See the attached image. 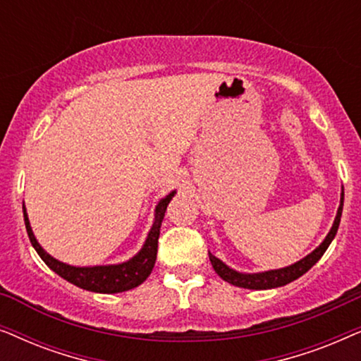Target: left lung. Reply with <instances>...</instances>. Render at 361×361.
<instances>
[{
	"mask_svg": "<svg viewBox=\"0 0 361 361\" xmlns=\"http://www.w3.org/2000/svg\"><path fill=\"white\" fill-rule=\"evenodd\" d=\"M342 210H343V189H342V195H340V205H338L337 215H335L334 225L327 233V236L324 238L322 243H320L317 248L312 251V253L304 256L302 259L295 261L294 264L286 266V268L269 269V271H263V273H240V271L230 268V266L225 264L224 261L219 259L212 253H209L210 263H212V266H214L215 273L219 274L221 279L226 281V283L233 284V286H238V288H245V289L281 288V286L293 283V281H295L302 274L307 273V271L312 268V266L317 263L320 258H322L324 253L329 248V245L332 243L335 235H337V230L340 225V216H342Z\"/></svg>",
	"mask_w": 361,
	"mask_h": 361,
	"instance_id": "obj_1",
	"label": "left lung"
}]
</instances>
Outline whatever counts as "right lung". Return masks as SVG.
Segmentation results:
<instances>
[{"instance_id": "obj_1", "label": "right lung", "mask_w": 361, "mask_h": 361, "mask_svg": "<svg viewBox=\"0 0 361 361\" xmlns=\"http://www.w3.org/2000/svg\"><path fill=\"white\" fill-rule=\"evenodd\" d=\"M176 195V190H172L169 195L157 202L154 209V221L149 233L146 236L145 245L137 253L128 261L118 264H102V266H72L67 263H62L47 253L46 250L39 245L36 236L32 233L31 224H29L26 207L23 205L24 212V224H26V230L31 240V245L41 259L51 268L54 273H57L61 278H63L68 283H72L77 288H82L85 290H92V293H102V294H116L125 293L133 288L145 283L147 276L151 274L152 268H154L156 256H157V240H159V230L162 219H164L166 209Z\"/></svg>"}]
</instances>
